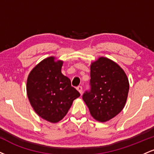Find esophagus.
<instances>
[{"mask_svg":"<svg viewBox=\"0 0 154 154\" xmlns=\"http://www.w3.org/2000/svg\"><path fill=\"white\" fill-rule=\"evenodd\" d=\"M77 90L79 91V93H80V94H82V86H78V87L77 88Z\"/></svg>","mask_w":154,"mask_h":154,"instance_id":"obj_1","label":"esophagus"}]
</instances>
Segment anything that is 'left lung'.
<instances>
[{"instance_id":"obj_1","label":"left lung","mask_w":154,"mask_h":154,"mask_svg":"<svg viewBox=\"0 0 154 154\" xmlns=\"http://www.w3.org/2000/svg\"><path fill=\"white\" fill-rule=\"evenodd\" d=\"M90 92L82 98L91 116L106 122L121 112L126 103L129 80L123 69L106 57H99L91 64Z\"/></svg>"}]
</instances>
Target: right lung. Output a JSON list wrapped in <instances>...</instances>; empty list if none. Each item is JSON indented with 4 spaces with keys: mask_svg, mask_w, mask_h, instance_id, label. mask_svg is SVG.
Masks as SVG:
<instances>
[{
    "mask_svg": "<svg viewBox=\"0 0 154 154\" xmlns=\"http://www.w3.org/2000/svg\"><path fill=\"white\" fill-rule=\"evenodd\" d=\"M63 63L54 56L48 57L31 70L26 80V94L32 107L39 116L51 123L61 121L80 95L61 73Z\"/></svg>",
    "mask_w": 154,
    "mask_h": 154,
    "instance_id": "obj_1",
    "label": "right lung"
}]
</instances>
